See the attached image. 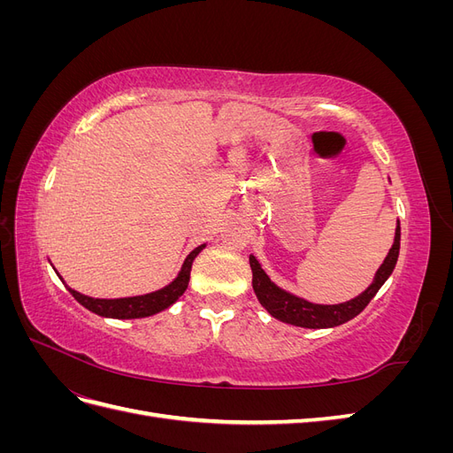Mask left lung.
<instances>
[{
	"label": "left lung",
	"mask_w": 453,
	"mask_h": 453,
	"mask_svg": "<svg viewBox=\"0 0 453 453\" xmlns=\"http://www.w3.org/2000/svg\"><path fill=\"white\" fill-rule=\"evenodd\" d=\"M399 250H401V223L396 221L393 245L388 257L383 258L381 266L378 268L374 281L370 283L366 287V291H363L359 296H355L348 300V303H342V304H313L296 295L283 291L281 287L273 283L268 278V273L260 268L258 260L253 255H250V265L253 272V291L258 298V303L263 304V308L272 315V318H276L283 323L304 326V328L338 326L342 323L353 319L355 315H359L368 306L370 300L376 296L380 287L386 283L388 278L393 273L396 258H399Z\"/></svg>",
	"instance_id": "obj_1"
}]
</instances>
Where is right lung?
Returning <instances> with one entry per match:
<instances>
[{"mask_svg": "<svg viewBox=\"0 0 453 453\" xmlns=\"http://www.w3.org/2000/svg\"><path fill=\"white\" fill-rule=\"evenodd\" d=\"M203 248H205V243L198 245L196 250L190 251L188 257L185 258L180 273H177V278L170 285L162 287V289L153 291V293L140 295V296H127V298H92V296L77 293L75 289H72V287H67V291L73 295V298L81 306H85L92 313L102 315V318H111V319L149 318V315H155L162 310L170 308L175 300L185 293V289L188 287V280H190V268H193V260Z\"/></svg>", "mask_w": 453, "mask_h": 453, "instance_id": "1", "label": "right lung"}]
</instances>
